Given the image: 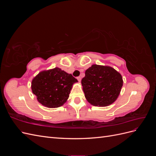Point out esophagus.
Segmentation results:
<instances>
[{"mask_svg":"<svg viewBox=\"0 0 156 156\" xmlns=\"http://www.w3.org/2000/svg\"><path fill=\"white\" fill-rule=\"evenodd\" d=\"M77 80H78V81H79V82H80V81H81V77H77Z\"/></svg>","mask_w":156,"mask_h":156,"instance_id":"1","label":"esophagus"}]
</instances>
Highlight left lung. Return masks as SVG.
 <instances>
[{"label":"left lung","mask_w":156,"mask_h":156,"mask_svg":"<svg viewBox=\"0 0 156 156\" xmlns=\"http://www.w3.org/2000/svg\"><path fill=\"white\" fill-rule=\"evenodd\" d=\"M81 84L84 96L91 105L106 107L116 100L123 80L120 73L112 67L93 64L86 70Z\"/></svg>","instance_id":"obj_1"}]
</instances>
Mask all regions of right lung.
Segmentation results:
<instances>
[{
    "instance_id": "add662e5",
    "label": "right lung",
    "mask_w": 156,
    "mask_h": 156,
    "mask_svg": "<svg viewBox=\"0 0 156 156\" xmlns=\"http://www.w3.org/2000/svg\"><path fill=\"white\" fill-rule=\"evenodd\" d=\"M77 80L59 68L42 71L32 79L31 88L41 105L49 108L62 106Z\"/></svg>"
}]
</instances>
